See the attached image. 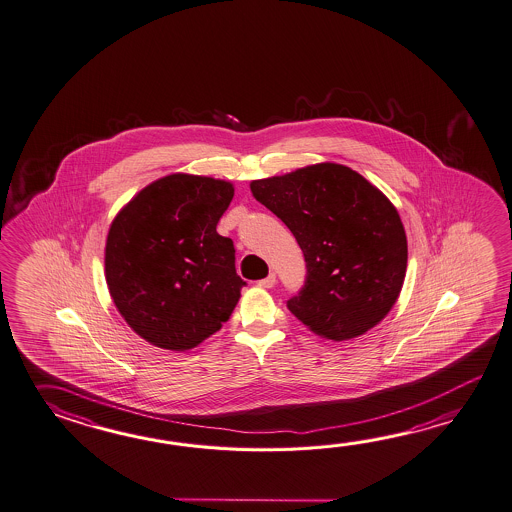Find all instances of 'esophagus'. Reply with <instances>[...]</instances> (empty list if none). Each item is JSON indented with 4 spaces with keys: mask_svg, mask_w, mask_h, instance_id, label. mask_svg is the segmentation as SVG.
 Wrapping results in <instances>:
<instances>
[{
    "mask_svg": "<svg viewBox=\"0 0 512 512\" xmlns=\"http://www.w3.org/2000/svg\"><path fill=\"white\" fill-rule=\"evenodd\" d=\"M275 282H277V277H275V273H270L266 279H262V281L257 282L261 288H273L275 286Z\"/></svg>",
    "mask_w": 512,
    "mask_h": 512,
    "instance_id": "esophagus-1",
    "label": "esophagus"
}]
</instances>
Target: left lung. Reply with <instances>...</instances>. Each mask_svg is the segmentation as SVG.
Instances as JSON below:
<instances>
[{
	"label": "left lung",
	"mask_w": 512,
	"mask_h": 512,
	"mask_svg": "<svg viewBox=\"0 0 512 512\" xmlns=\"http://www.w3.org/2000/svg\"><path fill=\"white\" fill-rule=\"evenodd\" d=\"M253 197L292 231L306 281L288 301L313 334L363 335L396 304L407 273V235L394 204L357 171L323 162L253 180Z\"/></svg>",
	"instance_id": "obj_1"
}]
</instances>
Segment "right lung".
<instances>
[{"instance_id":"obj_1","label":"right lung","mask_w":512,"mask_h":512,"mask_svg":"<svg viewBox=\"0 0 512 512\" xmlns=\"http://www.w3.org/2000/svg\"><path fill=\"white\" fill-rule=\"evenodd\" d=\"M233 184L175 173L138 191L105 242V281L126 323L147 343L184 352L219 332L246 282L233 240L217 224Z\"/></svg>"}]
</instances>
